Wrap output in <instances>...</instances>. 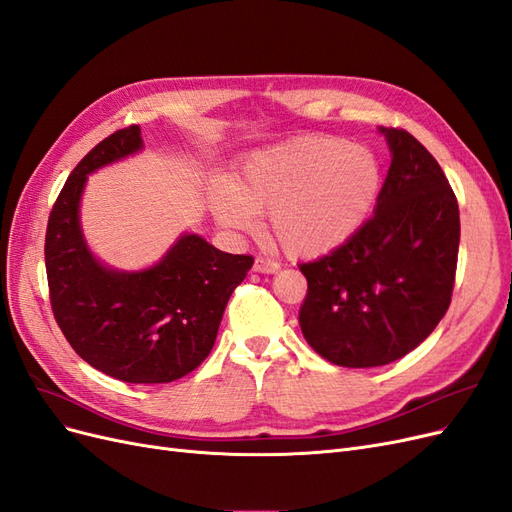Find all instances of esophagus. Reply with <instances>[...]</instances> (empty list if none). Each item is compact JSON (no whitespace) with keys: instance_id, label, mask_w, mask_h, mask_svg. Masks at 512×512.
<instances>
[{"instance_id":"34e87169","label":"esophagus","mask_w":512,"mask_h":512,"mask_svg":"<svg viewBox=\"0 0 512 512\" xmlns=\"http://www.w3.org/2000/svg\"><path fill=\"white\" fill-rule=\"evenodd\" d=\"M254 271L256 273H275V271H280V262L265 258V256H256Z\"/></svg>"}]
</instances>
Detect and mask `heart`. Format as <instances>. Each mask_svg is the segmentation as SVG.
<instances>
[{"label":"heart","instance_id":"b5f03b06","mask_svg":"<svg viewBox=\"0 0 512 512\" xmlns=\"http://www.w3.org/2000/svg\"><path fill=\"white\" fill-rule=\"evenodd\" d=\"M382 164L371 149L331 134H307L252 153L232 181L211 185L215 220L252 230L269 213L271 237L290 256L329 254L350 241L374 211Z\"/></svg>","mask_w":512,"mask_h":512}]
</instances>
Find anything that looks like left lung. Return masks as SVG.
<instances>
[{
	"instance_id": "left-lung-1",
	"label": "left lung",
	"mask_w": 512,
	"mask_h": 512,
	"mask_svg": "<svg viewBox=\"0 0 512 512\" xmlns=\"http://www.w3.org/2000/svg\"><path fill=\"white\" fill-rule=\"evenodd\" d=\"M389 175L371 218L331 254L299 265L307 344L339 367H378L406 356L451 305L459 205L436 158L401 128H380Z\"/></svg>"
}]
</instances>
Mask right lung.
I'll return each mask as SVG.
<instances>
[{"instance_id": "obj_1", "label": "right lung", "mask_w": 512, "mask_h": 512, "mask_svg": "<svg viewBox=\"0 0 512 512\" xmlns=\"http://www.w3.org/2000/svg\"><path fill=\"white\" fill-rule=\"evenodd\" d=\"M141 147V128L128 126L76 164L49 215L44 262L53 316L74 352L121 382L160 384L207 359L254 258L220 252L198 235H183L147 271H113L91 256L79 222L87 175Z\"/></svg>"}]
</instances>
